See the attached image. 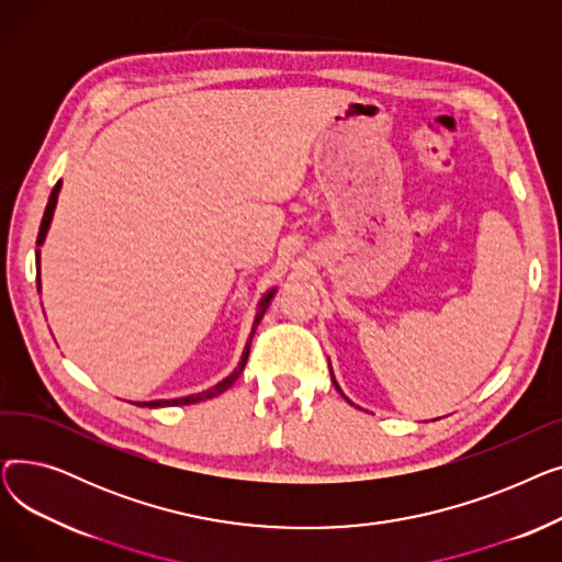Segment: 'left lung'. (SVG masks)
I'll return each mask as SVG.
<instances>
[{
    "instance_id": "obj_1",
    "label": "left lung",
    "mask_w": 562,
    "mask_h": 562,
    "mask_svg": "<svg viewBox=\"0 0 562 562\" xmlns=\"http://www.w3.org/2000/svg\"><path fill=\"white\" fill-rule=\"evenodd\" d=\"M330 373H333V369H330ZM333 382H335V378H333ZM335 387L339 390V385H337V382H335ZM339 392H341V390H339ZM341 396H344V394H341ZM344 398H346V396H344ZM346 401H348V398H346Z\"/></svg>"
}]
</instances>
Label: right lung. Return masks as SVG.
Segmentation results:
<instances>
[{"label": "right lung", "instance_id": "add662e5", "mask_svg": "<svg viewBox=\"0 0 562 562\" xmlns=\"http://www.w3.org/2000/svg\"><path fill=\"white\" fill-rule=\"evenodd\" d=\"M58 189H61V182H56L54 184V189H52V193H49V200H47V206H45V214H43V221H41V229H38V246L45 241V234H47V229H49V223H52V216H54V206H56V198H58ZM36 263H38V250H36ZM38 284H41V280H38ZM273 293L276 291H269L263 296V301L259 303V312H257V318H255V326H252V335H255V328L259 326V321H261V316H263V312H266V307H269V301L273 299ZM252 335H250V339H248V344H246V350H244V356H241V362H239V367H236L223 382H218L216 387H212V390H206V392H202V394H193V396H184V398H172V401H150V403H136V405H147V407H164V405H191V403H200V401H206V398H214V396H218V394H223L225 390H229L232 385H234V380L241 375V371L246 369V362H248V356H250V341H252Z\"/></svg>", "mask_w": 562, "mask_h": 562}]
</instances>
